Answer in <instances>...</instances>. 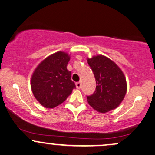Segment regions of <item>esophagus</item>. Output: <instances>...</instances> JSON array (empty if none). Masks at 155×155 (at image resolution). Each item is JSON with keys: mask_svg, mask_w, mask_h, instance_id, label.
I'll return each instance as SVG.
<instances>
[{"mask_svg": "<svg viewBox=\"0 0 155 155\" xmlns=\"http://www.w3.org/2000/svg\"><path fill=\"white\" fill-rule=\"evenodd\" d=\"M76 88L77 89H80L81 87V83L79 81V82H76Z\"/></svg>", "mask_w": 155, "mask_h": 155, "instance_id": "obj_1", "label": "esophagus"}]
</instances>
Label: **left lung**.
<instances>
[{
  "instance_id": "1",
  "label": "left lung",
  "mask_w": 155,
  "mask_h": 155,
  "mask_svg": "<svg viewBox=\"0 0 155 155\" xmlns=\"http://www.w3.org/2000/svg\"><path fill=\"white\" fill-rule=\"evenodd\" d=\"M95 76V91L87 96L90 106L101 113L115 109L123 101L127 82L123 72L114 62L104 55L87 58Z\"/></svg>"
}]
</instances>
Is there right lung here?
Instances as JSON below:
<instances>
[{
	"label": "right lung",
	"mask_w": 155,
	"mask_h": 155,
	"mask_svg": "<svg viewBox=\"0 0 155 155\" xmlns=\"http://www.w3.org/2000/svg\"><path fill=\"white\" fill-rule=\"evenodd\" d=\"M70 56L58 51L41 62L31 77L33 95L41 105L47 108L59 106L71 94L76 85L71 72L67 69Z\"/></svg>",
	"instance_id": "add662e5"
}]
</instances>
